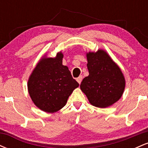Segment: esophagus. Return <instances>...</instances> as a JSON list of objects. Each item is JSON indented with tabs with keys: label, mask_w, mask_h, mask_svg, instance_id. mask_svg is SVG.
<instances>
[{
	"label": "esophagus",
	"mask_w": 148,
	"mask_h": 148,
	"mask_svg": "<svg viewBox=\"0 0 148 148\" xmlns=\"http://www.w3.org/2000/svg\"><path fill=\"white\" fill-rule=\"evenodd\" d=\"M82 79H83V76H79V77H78L77 79H76V81H77V82L79 83V84H81V81H82Z\"/></svg>",
	"instance_id": "obj_1"
}]
</instances>
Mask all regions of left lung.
<instances>
[{
	"mask_svg": "<svg viewBox=\"0 0 148 148\" xmlns=\"http://www.w3.org/2000/svg\"><path fill=\"white\" fill-rule=\"evenodd\" d=\"M89 75L80 88L92 106L106 108L118 101L125 88V79L119 66L103 49L86 53Z\"/></svg>",
	"mask_w": 148,
	"mask_h": 148,
	"instance_id": "1",
	"label": "left lung"
}]
</instances>
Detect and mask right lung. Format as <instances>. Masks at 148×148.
Listing matches in <instances>:
<instances>
[{
    "instance_id": "obj_1",
    "label": "right lung",
    "mask_w": 148,
    "mask_h": 148,
    "mask_svg": "<svg viewBox=\"0 0 148 148\" xmlns=\"http://www.w3.org/2000/svg\"><path fill=\"white\" fill-rule=\"evenodd\" d=\"M62 58L61 51L55 58L45 55L28 79V90L32 101L47 113H55L63 108L74 90L79 86L68 67L62 64Z\"/></svg>"
}]
</instances>
